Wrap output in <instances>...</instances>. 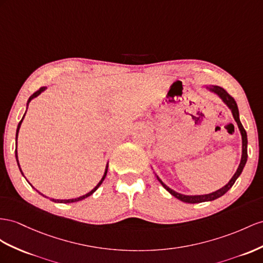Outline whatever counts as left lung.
<instances>
[{"label": "left lung", "instance_id": "1", "mask_svg": "<svg viewBox=\"0 0 263 263\" xmlns=\"http://www.w3.org/2000/svg\"><path fill=\"white\" fill-rule=\"evenodd\" d=\"M206 89L209 91L213 92L214 94H217V96L222 101H223V103L229 107V109L231 110L232 116H233V118L235 120V122H237V124H238V127H239V130H240V133H241V137H242V156H241V161H240V164L238 166V169H237V171H235V173L233 174V177L231 178V180L229 181V182L224 186H222L221 189L214 191L212 193H209V194H202V196H185V194H181L179 192H176L174 190L170 189V187L167 186L166 184H164L162 182V180H161L156 174L157 179L159 180V182L162 184V186L164 187V189L167 192L171 193L174 198L179 199L180 201L185 202V203H200V202L212 201V200H215V199H218V198L223 196L224 193H227L229 190L231 189V186L234 184L235 180H237L240 177V174L242 173V170H243V167H245V165L247 163V159H248V150H247V147H248V138H247V132L245 130L243 125H242V123L240 122L239 109H238L237 102H235L234 99L224 89H222V87H220L218 85L206 86Z\"/></svg>", "mask_w": 263, "mask_h": 263}]
</instances>
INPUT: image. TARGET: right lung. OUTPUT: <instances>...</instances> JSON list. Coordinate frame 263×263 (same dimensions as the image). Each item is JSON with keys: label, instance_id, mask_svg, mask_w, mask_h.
<instances>
[{"label": "right lung", "instance_id": "obj_1", "mask_svg": "<svg viewBox=\"0 0 263 263\" xmlns=\"http://www.w3.org/2000/svg\"><path fill=\"white\" fill-rule=\"evenodd\" d=\"M45 89L46 87L44 86V87H41V89H40L39 91H36L35 93H33L32 96L29 98V100H28V103H26V106H29V103L31 102V101L34 99V98H36V97H39L40 94H41L43 91H45ZM26 109H28V107H26ZM26 113V112H25ZM25 113H24V116H23V118H22V120L18 122V124H17V129H16V136H15V141L17 140V134H18V131H20V127H21V124H22V121H23V119H24V117H25ZM15 158H16V162H17V165H18V169H20V171H21V173L23 174V172H22V170H21V166H20V163H18V160H17V151H16V149H15ZM107 167H109V165L106 164V167H105V171H104V174H103V177H102V179H101V181L100 182L96 185V187H94V189H92L89 193H86V194H84V196H82V197H79V198H76V199H67V200H58V199H51L52 201H54V202H58V203H72V202H78V201H81V200H83V199H85V198H87V197H90L91 194H93L94 192H96L97 190H98V187L102 184V182H103V180L105 179V177H106V173H107ZM23 177H24V174H23ZM30 183V182H29ZM31 184V183H30ZM37 191V190H36ZM39 192V191H37ZM40 193V192H39ZM41 194V196H43V197H45L44 194H42V193H40ZM46 198V197H45Z\"/></svg>", "mask_w": 263, "mask_h": 263}]
</instances>
